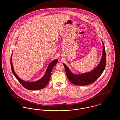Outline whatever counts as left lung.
I'll use <instances>...</instances> for the list:
<instances>
[{"label":"left lung","instance_id":"1","mask_svg":"<svg viewBox=\"0 0 120 120\" xmlns=\"http://www.w3.org/2000/svg\"><path fill=\"white\" fill-rule=\"evenodd\" d=\"M103 44V54L101 60L97 67L90 72L79 75L72 73L68 68L63 63L66 73L69 80L77 86H86L95 81L103 73L106 64V54L104 44Z\"/></svg>","mask_w":120,"mask_h":120}]
</instances>
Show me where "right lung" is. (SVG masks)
<instances>
[{
  "label": "right lung",
  "instance_id": "right-lung-1",
  "mask_svg": "<svg viewBox=\"0 0 120 120\" xmlns=\"http://www.w3.org/2000/svg\"><path fill=\"white\" fill-rule=\"evenodd\" d=\"M58 62L57 59H55L52 61L49 65L48 68L46 70L44 76L40 80L34 81V82H27L24 81L21 79L17 74H16L12 66V53L11 56V71L15 77L17 78L18 81L20 83V84L23 86L26 89L30 90H38L44 88L48 83H49L50 75L51 73L52 69L53 67Z\"/></svg>",
  "mask_w": 120,
  "mask_h": 120
}]
</instances>
